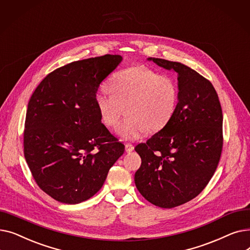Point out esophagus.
Instances as JSON below:
<instances>
[{
	"label": "esophagus",
	"mask_w": 250,
	"mask_h": 250,
	"mask_svg": "<svg viewBox=\"0 0 250 250\" xmlns=\"http://www.w3.org/2000/svg\"><path fill=\"white\" fill-rule=\"evenodd\" d=\"M132 151H134V146L132 145V144H129V143L125 144V152L130 153Z\"/></svg>",
	"instance_id": "obj_1"
}]
</instances>
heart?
Masks as SVG:
<instances>
[{
    "label": "heart",
    "instance_id": "obj_1",
    "mask_svg": "<svg viewBox=\"0 0 250 250\" xmlns=\"http://www.w3.org/2000/svg\"><path fill=\"white\" fill-rule=\"evenodd\" d=\"M109 93L98 92L94 104L101 123L115 128L125 112L128 115L118 129L125 140L165 127L176 111L179 88L175 79L146 65H133L114 74L106 83Z\"/></svg>",
    "mask_w": 250,
    "mask_h": 250
}]
</instances>
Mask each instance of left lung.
I'll use <instances>...</instances> for the list:
<instances>
[{
    "label": "left lung",
    "instance_id": "8db88e82",
    "mask_svg": "<svg viewBox=\"0 0 250 250\" xmlns=\"http://www.w3.org/2000/svg\"><path fill=\"white\" fill-rule=\"evenodd\" d=\"M177 73L179 99L169 124L135 150L142 159L135 174L140 193L171 208L199 195L213 177L223 148V113L212 83L188 65L149 58Z\"/></svg>",
    "mask_w": 250,
    "mask_h": 250
}]
</instances>
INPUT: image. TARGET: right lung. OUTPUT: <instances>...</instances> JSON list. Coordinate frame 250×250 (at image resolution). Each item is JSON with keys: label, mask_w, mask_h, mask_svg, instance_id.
Listing matches in <instances>:
<instances>
[{"label": "right lung", "mask_w": 250, "mask_h": 250, "mask_svg": "<svg viewBox=\"0 0 250 250\" xmlns=\"http://www.w3.org/2000/svg\"><path fill=\"white\" fill-rule=\"evenodd\" d=\"M122 61L105 55L65 64L43 79L28 102L25 159L37 186L60 203L93 196L125 152L94 104L100 83Z\"/></svg>", "instance_id": "obj_1"}]
</instances>
